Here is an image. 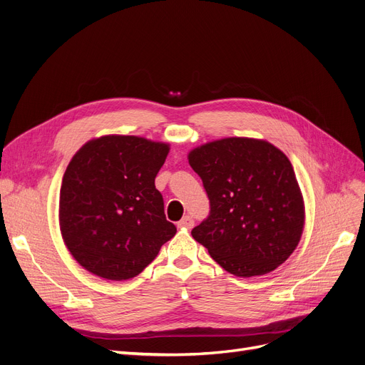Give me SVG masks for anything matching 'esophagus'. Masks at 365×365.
<instances>
[{
  "label": "esophagus",
  "mask_w": 365,
  "mask_h": 365,
  "mask_svg": "<svg viewBox=\"0 0 365 365\" xmlns=\"http://www.w3.org/2000/svg\"><path fill=\"white\" fill-rule=\"evenodd\" d=\"M195 225V220L190 217V215H185L180 222H178V227H182V229H192Z\"/></svg>",
  "instance_id": "1"
}]
</instances>
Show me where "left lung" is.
<instances>
[{
  "label": "left lung",
  "instance_id": "left-lung-1",
  "mask_svg": "<svg viewBox=\"0 0 365 365\" xmlns=\"http://www.w3.org/2000/svg\"><path fill=\"white\" fill-rule=\"evenodd\" d=\"M211 211L192 230L215 262L240 277L266 274L297 248L304 202L292 165L274 145L224 138L188 153Z\"/></svg>",
  "mask_w": 365,
  "mask_h": 365
}]
</instances>
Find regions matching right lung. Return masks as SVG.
<instances>
[{
	"instance_id": "obj_1",
	"label": "right lung",
	"mask_w": 365,
	"mask_h": 365,
	"mask_svg": "<svg viewBox=\"0 0 365 365\" xmlns=\"http://www.w3.org/2000/svg\"><path fill=\"white\" fill-rule=\"evenodd\" d=\"M169 144L130 135L86 143L61 185L59 225L68 251L110 281L140 274L177 233L154 180Z\"/></svg>"
}]
</instances>
